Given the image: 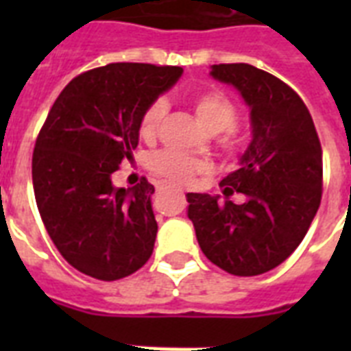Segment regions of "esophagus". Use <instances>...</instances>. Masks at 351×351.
Returning <instances> with one entry per match:
<instances>
[{
  "mask_svg": "<svg viewBox=\"0 0 351 351\" xmlns=\"http://www.w3.org/2000/svg\"><path fill=\"white\" fill-rule=\"evenodd\" d=\"M167 189V184H156V191H164Z\"/></svg>",
  "mask_w": 351,
  "mask_h": 351,
  "instance_id": "esophagus-1",
  "label": "esophagus"
}]
</instances>
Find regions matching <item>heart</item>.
<instances>
[{"mask_svg": "<svg viewBox=\"0 0 351 351\" xmlns=\"http://www.w3.org/2000/svg\"><path fill=\"white\" fill-rule=\"evenodd\" d=\"M193 109H195L198 121L209 132L228 131L237 118V109H234L233 101L219 90H208V93H200L195 96ZM165 111H167V106L164 100L153 101L143 111L142 120H140V134L143 138H153L156 134L160 123L165 117ZM226 140L233 143L231 134ZM147 167L153 175L162 176L165 180L187 182L197 171L202 169L204 162L184 153H178V151H173V149H164V151H156L149 156Z\"/></svg>", "mask_w": 351, "mask_h": 351, "instance_id": "obj_1", "label": "heart"}]
</instances>
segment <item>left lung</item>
<instances>
[{
    "instance_id": "1",
    "label": "left lung",
    "mask_w": 351,
    "mask_h": 351,
    "mask_svg": "<svg viewBox=\"0 0 351 351\" xmlns=\"http://www.w3.org/2000/svg\"><path fill=\"white\" fill-rule=\"evenodd\" d=\"M211 76L233 85L250 107L251 142L239 167L220 186L244 204L187 193V217L200 250L239 277L266 273L302 242L322 197V149L300 96L250 63L211 65Z\"/></svg>"
}]
</instances>
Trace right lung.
Returning <instances> with one entry per match:
<instances>
[{"mask_svg":"<svg viewBox=\"0 0 351 351\" xmlns=\"http://www.w3.org/2000/svg\"><path fill=\"white\" fill-rule=\"evenodd\" d=\"M182 67L109 63L80 74L52 106L32 154L34 197L62 256L98 280L138 271L153 253L158 224L143 178L114 187L132 160L143 111L169 90Z\"/></svg>","mask_w":351,"mask_h":351,"instance_id":"right-lung-1","label":"right lung"}]
</instances>
